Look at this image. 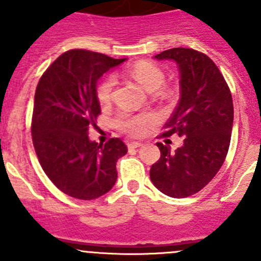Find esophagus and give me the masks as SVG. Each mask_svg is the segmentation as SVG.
I'll return each instance as SVG.
<instances>
[{
  "label": "esophagus",
  "instance_id": "obj_1",
  "mask_svg": "<svg viewBox=\"0 0 261 261\" xmlns=\"http://www.w3.org/2000/svg\"><path fill=\"white\" fill-rule=\"evenodd\" d=\"M143 144L140 143V141H131V143H128V149H138V147H140Z\"/></svg>",
  "mask_w": 261,
  "mask_h": 261
}]
</instances>
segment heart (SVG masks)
<instances>
[{"label":"heart","instance_id":"b5f03b06","mask_svg":"<svg viewBox=\"0 0 261 261\" xmlns=\"http://www.w3.org/2000/svg\"><path fill=\"white\" fill-rule=\"evenodd\" d=\"M130 75L134 81L138 82L147 92H155L162 87L164 82V73L155 64L149 62L136 63L130 70ZM115 77L107 75L97 87V98L101 105H109L112 99L115 88ZM155 121V116L151 114L130 115L127 112H120L116 117L115 123L121 131L130 134L133 136H139L145 131L149 125Z\"/></svg>","mask_w":261,"mask_h":261}]
</instances>
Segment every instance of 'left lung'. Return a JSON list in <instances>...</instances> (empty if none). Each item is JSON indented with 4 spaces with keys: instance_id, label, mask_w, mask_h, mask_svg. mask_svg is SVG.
<instances>
[{
    "instance_id": "8db88e82",
    "label": "left lung",
    "mask_w": 261,
    "mask_h": 261,
    "mask_svg": "<svg viewBox=\"0 0 261 261\" xmlns=\"http://www.w3.org/2000/svg\"><path fill=\"white\" fill-rule=\"evenodd\" d=\"M173 60L179 70L180 98L160 136H184L174 152L158 143L160 159L150 169V179L162 193L184 198L213 179L227 155L233 123L231 92L217 65L193 49L173 48L155 55Z\"/></svg>"
}]
</instances>
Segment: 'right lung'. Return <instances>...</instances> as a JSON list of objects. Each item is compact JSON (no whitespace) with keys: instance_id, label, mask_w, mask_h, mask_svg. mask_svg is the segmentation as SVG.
<instances>
[{"instance_id":"obj_1","label":"right lung","mask_w":261,"mask_h":261,"mask_svg":"<svg viewBox=\"0 0 261 261\" xmlns=\"http://www.w3.org/2000/svg\"><path fill=\"white\" fill-rule=\"evenodd\" d=\"M125 59L74 49L60 55L39 81L34 98L33 143L41 168L63 193L91 201L111 191L116 162L127 152L115 138L89 140L101 106L97 82Z\"/></svg>"}]
</instances>
